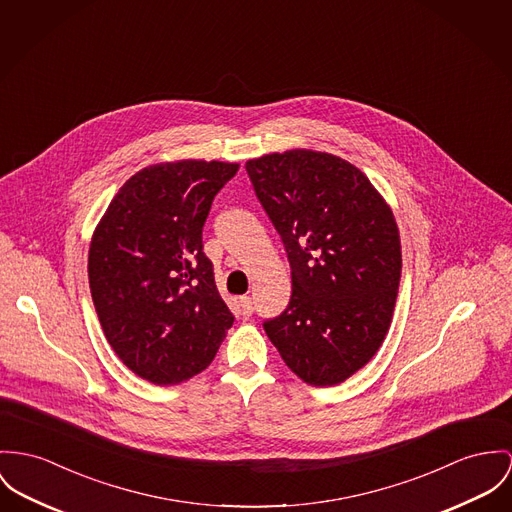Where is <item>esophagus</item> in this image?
<instances>
[{"label":"esophagus","instance_id":"34e87169","mask_svg":"<svg viewBox=\"0 0 512 512\" xmlns=\"http://www.w3.org/2000/svg\"><path fill=\"white\" fill-rule=\"evenodd\" d=\"M239 304H241L243 315L253 314V302H251V298H249V296H241V298H239Z\"/></svg>","mask_w":512,"mask_h":512}]
</instances>
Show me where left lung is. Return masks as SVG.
I'll list each match as a JSON object with an SVG mask.
<instances>
[{
    "instance_id": "1",
    "label": "left lung",
    "mask_w": 512,
    "mask_h": 512,
    "mask_svg": "<svg viewBox=\"0 0 512 512\" xmlns=\"http://www.w3.org/2000/svg\"><path fill=\"white\" fill-rule=\"evenodd\" d=\"M245 169L292 275L288 308L263 327L300 380L337 386L378 353L394 319V212L358 167L327 152H275L247 159Z\"/></svg>"
}]
</instances>
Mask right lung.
Listing matches in <instances>:
<instances>
[{
    "label": "right lung",
    "mask_w": 512,
    "mask_h": 512,
    "mask_svg": "<svg viewBox=\"0 0 512 512\" xmlns=\"http://www.w3.org/2000/svg\"><path fill=\"white\" fill-rule=\"evenodd\" d=\"M237 169L216 159L148 165L91 236L87 275L103 333L122 364L156 386L200 374L234 323L202 253V226Z\"/></svg>",
    "instance_id": "obj_1"
}]
</instances>
